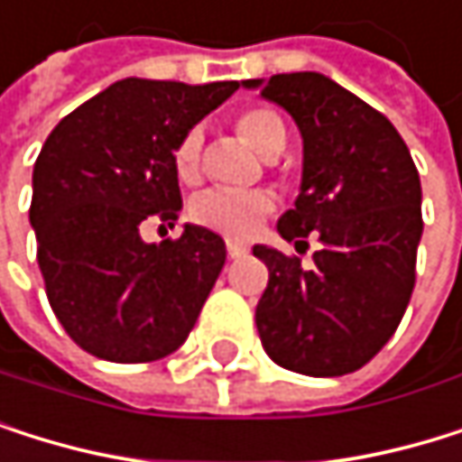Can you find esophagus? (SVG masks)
<instances>
[{
	"label": "esophagus",
	"instance_id": "obj_1",
	"mask_svg": "<svg viewBox=\"0 0 462 462\" xmlns=\"http://www.w3.org/2000/svg\"><path fill=\"white\" fill-rule=\"evenodd\" d=\"M226 250H228V256H231V259L247 256V245H245V242H236V239H228V242H226Z\"/></svg>",
	"mask_w": 462,
	"mask_h": 462
}]
</instances>
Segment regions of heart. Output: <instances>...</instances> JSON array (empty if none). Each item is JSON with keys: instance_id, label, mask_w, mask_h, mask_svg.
Masks as SVG:
<instances>
[{"instance_id": "obj_1", "label": "heart", "mask_w": 462, "mask_h": 462, "mask_svg": "<svg viewBox=\"0 0 462 462\" xmlns=\"http://www.w3.org/2000/svg\"><path fill=\"white\" fill-rule=\"evenodd\" d=\"M239 134L267 156L278 153L286 145V126L273 109L253 106L239 115L236 121ZM173 165L181 181H195L198 168H200V132L189 129L173 153ZM273 195L264 189H223L212 187L203 189L200 195L192 198L189 203V217L209 228L217 231L228 239H250L264 223V217L273 212Z\"/></svg>"}]
</instances>
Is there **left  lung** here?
I'll list each match as a JSON object with an SVG mask.
<instances>
[{
  "mask_svg": "<svg viewBox=\"0 0 462 462\" xmlns=\"http://www.w3.org/2000/svg\"><path fill=\"white\" fill-rule=\"evenodd\" d=\"M291 115L303 137V176L278 234L294 247L311 231L314 267L253 245L270 281L256 306L267 356L291 372L338 377L369 364L394 336L416 283L424 231L421 181L385 115L317 71L245 79Z\"/></svg>",
  "mask_w": 462,
  "mask_h": 462,
  "instance_id": "obj_1",
  "label": "left lung"
}]
</instances>
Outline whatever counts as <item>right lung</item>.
<instances>
[{"mask_svg":"<svg viewBox=\"0 0 462 462\" xmlns=\"http://www.w3.org/2000/svg\"><path fill=\"white\" fill-rule=\"evenodd\" d=\"M236 88L129 77L46 137L30 226L51 311L90 356L145 364L187 341L226 264V242L192 223L159 245L143 242L140 228L145 220L173 228L181 212L176 145Z\"/></svg>","mask_w":462,"mask_h":462,"instance_id":"obj_1","label":"right lung"}]
</instances>
